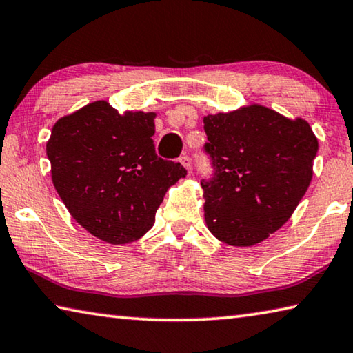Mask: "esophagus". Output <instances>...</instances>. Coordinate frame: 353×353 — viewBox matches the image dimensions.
I'll use <instances>...</instances> for the list:
<instances>
[{
	"instance_id": "1",
	"label": "esophagus",
	"mask_w": 353,
	"mask_h": 353,
	"mask_svg": "<svg viewBox=\"0 0 353 353\" xmlns=\"http://www.w3.org/2000/svg\"><path fill=\"white\" fill-rule=\"evenodd\" d=\"M179 162L182 163V166L185 170L188 171V174L191 172V159L188 157V155H183V157H181V160H179Z\"/></svg>"
}]
</instances>
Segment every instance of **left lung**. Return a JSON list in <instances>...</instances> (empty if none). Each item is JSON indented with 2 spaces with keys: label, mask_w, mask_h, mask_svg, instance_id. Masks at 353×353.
<instances>
[{
  "label": "left lung",
  "mask_w": 353,
  "mask_h": 353,
  "mask_svg": "<svg viewBox=\"0 0 353 353\" xmlns=\"http://www.w3.org/2000/svg\"><path fill=\"white\" fill-rule=\"evenodd\" d=\"M214 176L204 188L207 229L235 248L259 244L294 213L313 177L318 139L302 118L260 104L204 117Z\"/></svg>",
  "instance_id": "left-lung-1"
}]
</instances>
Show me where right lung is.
Segmentation results:
<instances>
[{
  "mask_svg": "<svg viewBox=\"0 0 353 353\" xmlns=\"http://www.w3.org/2000/svg\"><path fill=\"white\" fill-rule=\"evenodd\" d=\"M154 112L119 113L94 101L57 119L46 141L51 179L71 216L110 244L139 240L151 229L183 166L157 157Z\"/></svg>",
  "mask_w": 353,
  "mask_h": 353,
  "instance_id": "right-lung-1",
  "label": "right lung"
}]
</instances>
